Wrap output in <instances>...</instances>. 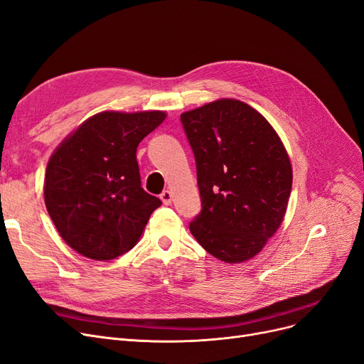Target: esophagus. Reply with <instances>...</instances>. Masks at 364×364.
I'll return each mask as SVG.
<instances>
[{"instance_id": "1", "label": "esophagus", "mask_w": 364, "mask_h": 364, "mask_svg": "<svg viewBox=\"0 0 364 364\" xmlns=\"http://www.w3.org/2000/svg\"><path fill=\"white\" fill-rule=\"evenodd\" d=\"M161 199H162V202H164L165 205H171V202H172V193H171L169 191H165V192H162Z\"/></svg>"}]
</instances>
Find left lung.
Masks as SVG:
<instances>
[{
  "mask_svg": "<svg viewBox=\"0 0 364 364\" xmlns=\"http://www.w3.org/2000/svg\"><path fill=\"white\" fill-rule=\"evenodd\" d=\"M198 173L202 210L195 240L226 263L255 257L281 226L293 172L278 134L238 100H218L181 114Z\"/></svg>",
  "mask_w": 364,
  "mask_h": 364,
  "instance_id": "obj_1",
  "label": "left lung"
}]
</instances>
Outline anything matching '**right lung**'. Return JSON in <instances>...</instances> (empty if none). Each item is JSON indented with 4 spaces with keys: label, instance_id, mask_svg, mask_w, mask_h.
Segmentation results:
<instances>
[{
    "label": "right lung",
    "instance_id": "obj_1",
    "mask_svg": "<svg viewBox=\"0 0 364 364\" xmlns=\"http://www.w3.org/2000/svg\"><path fill=\"white\" fill-rule=\"evenodd\" d=\"M164 112H102L62 141L46 168L44 202L59 235L93 260H112L139 240L159 198L141 187L136 147Z\"/></svg>",
    "mask_w": 364,
    "mask_h": 364
}]
</instances>
